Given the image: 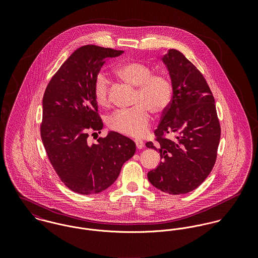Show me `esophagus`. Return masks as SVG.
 <instances>
[{
    "label": "esophagus",
    "mask_w": 258,
    "mask_h": 258,
    "mask_svg": "<svg viewBox=\"0 0 258 258\" xmlns=\"http://www.w3.org/2000/svg\"><path fill=\"white\" fill-rule=\"evenodd\" d=\"M135 143H136V147L138 148V149L144 148V142L142 140L137 139V140H135Z\"/></svg>",
    "instance_id": "1"
}]
</instances>
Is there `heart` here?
Listing matches in <instances>:
<instances>
[{"label":"heart","mask_w":258,"mask_h":258,"mask_svg":"<svg viewBox=\"0 0 258 258\" xmlns=\"http://www.w3.org/2000/svg\"><path fill=\"white\" fill-rule=\"evenodd\" d=\"M116 74L126 83L137 87L133 108L116 111L108 120V125L118 133L139 137L149 127L150 115L161 114L171 103L173 95L172 82L162 74H153L146 64L128 61L116 69ZM94 98L98 105H109V83L106 75L100 73L94 81Z\"/></svg>","instance_id":"heart-1"}]
</instances>
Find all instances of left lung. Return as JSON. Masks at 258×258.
Masks as SVG:
<instances>
[{"mask_svg":"<svg viewBox=\"0 0 258 258\" xmlns=\"http://www.w3.org/2000/svg\"><path fill=\"white\" fill-rule=\"evenodd\" d=\"M173 86V97L155 130L156 143L146 147L160 153L159 166L148 173L158 189L189 192L212 172L221 139V126L213 93L200 71L177 49L162 57ZM169 135L171 139L163 136Z\"/></svg>","mask_w":258,"mask_h":258,"instance_id":"8db88e82","label":"left lung"}]
</instances>
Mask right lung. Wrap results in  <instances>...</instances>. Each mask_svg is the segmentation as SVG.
Here are the masks:
<instances>
[{
  "mask_svg": "<svg viewBox=\"0 0 258 258\" xmlns=\"http://www.w3.org/2000/svg\"><path fill=\"white\" fill-rule=\"evenodd\" d=\"M123 52L97 45L77 48L43 94V146L61 182L77 194L87 196L108 188L136 151L133 140L114 131L95 144L87 141L89 130L100 134L103 128L93 92L95 78L108 58Z\"/></svg>",
  "mask_w": 258,
  "mask_h": 258,
  "instance_id": "add662e5",
  "label": "right lung"
}]
</instances>
